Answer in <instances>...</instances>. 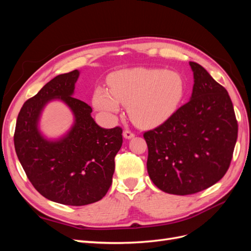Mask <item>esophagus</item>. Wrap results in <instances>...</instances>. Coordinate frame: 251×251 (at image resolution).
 <instances>
[{
    "instance_id": "esophagus-1",
    "label": "esophagus",
    "mask_w": 251,
    "mask_h": 251,
    "mask_svg": "<svg viewBox=\"0 0 251 251\" xmlns=\"http://www.w3.org/2000/svg\"><path fill=\"white\" fill-rule=\"evenodd\" d=\"M135 136V133L131 130H125L124 131V137L126 138V139H130V138H133Z\"/></svg>"
}]
</instances>
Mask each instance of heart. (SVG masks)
I'll list each match as a JSON object with an SVG mask.
<instances>
[{"mask_svg":"<svg viewBox=\"0 0 251 251\" xmlns=\"http://www.w3.org/2000/svg\"><path fill=\"white\" fill-rule=\"evenodd\" d=\"M185 93L184 80L174 71L131 68L114 73L110 89L98 87L93 97L97 110L115 114L120 102L136 125L149 126L163 123L176 112Z\"/></svg>","mask_w":251,"mask_h":251,"instance_id":"b5f03b06","label":"heart"}]
</instances>
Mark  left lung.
Instances as JSON below:
<instances>
[{"label": "left lung", "instance_id": "left-lung-1", "mask_svg": "<svg viewBox=\"0 0 251 251\" xmlns=\"http://www.w3.org/2000/svg\"><path fill=\"white\" fill-rule=\"evenodd\" d=\"M191 100L162 125L143 133L151 180L161 191L192 195L223 178L238 138V121L226 89L199 64Z\"/></svg>", "mask_w": 251, "mask_h": 251}]
</instances>
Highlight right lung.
I'll use <instances>...</instances> for the list:
<instances>
[{
    "label": "right lung",
    "instance_id": "obj_1",
    "mask_svg": "<svg viewBox=\"0 0 251 251\" xmlns=\"http://www.w3.org/2000/svg\"><path fill=\"white\" fill-rule=\"evenodd\" d=\"M79 71L59 74L23 104L14 131V148L29 181L45 198L82 206L108 193L115 158L123 144V128H103L91 116L92 108L73 92ZM58 98L74 112L72 131L57 142L45 140L37 130L40 112Z\"/></svg>",
    "mask_w": 251,
    "mask_h": 251
}]
</instances>
